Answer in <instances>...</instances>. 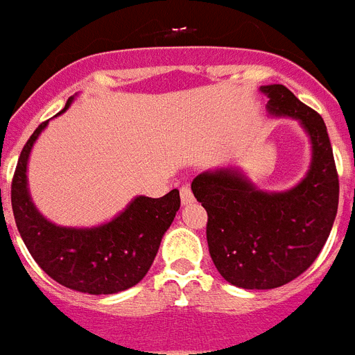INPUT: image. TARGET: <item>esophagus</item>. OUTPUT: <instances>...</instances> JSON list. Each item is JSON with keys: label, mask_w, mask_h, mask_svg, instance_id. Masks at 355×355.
<instances>
[{"label": "esophagus", "mask_w": 355, "mask_h": 355, "mask_svg": "<svg viewBox=\"0 0 355 355\" xmlns=\"http://www.w3.org/2000/svg\"><path fill=\"white\" fill-rule=\"evenodd\" d=\"M180 194H181V203H183V205H191L192 201H194V196H192V191L189 185L181 187Z\"/></svg>", "instance_id": "obj_1"}]
</instances>
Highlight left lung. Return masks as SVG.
<instances>
[{"label": "left lung", "instance_id": "1", "mask_svg": "<svg viewBox=\"0 0 355 355\" xmlns=\"http://www.w3.org/2000/svg\"><path fill=\"white\" fill-rule=\"evenodd\" d=\"M271 117H288L310 139L304 178L288 191H263L236 164L192 181L205 207L207 243L218 273L243 290H273L297 279L319 257L339 203V180L322 117L282 84L260 86Z\"/></svg>", "mask_w": 355, "mask_h": 355}]
</instances>
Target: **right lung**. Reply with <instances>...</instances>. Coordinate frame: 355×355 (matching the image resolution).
<instances>
[{"mask_svg":"<svg viewBox=\"0 0 355 355\" xmlns=\"http://www.w3.org/2000/svg\"><path fill=\"white\" fill-rule=\"evenodd\" d=\"M71 97L58 115L75 102ZM49 121L40 124L21 150L12 180V212L21 240L40 268L69 290L113 295L139 284L159 251L164 232L180 211V191L163 198L135 196L112 220L92 227L51 222L29 191V157Z\"/></svg>","mask_w":355,"mask_h":355,"instance_id":"add662e5","label":"right lung"}]
</instances>
